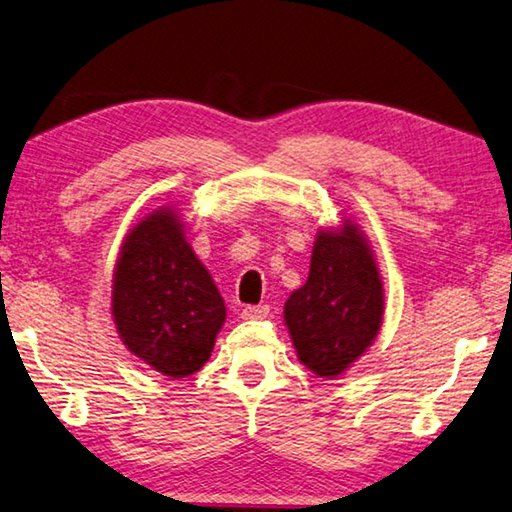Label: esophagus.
I'll return each instance as SVG.
<instances>
[{
	"label": "esophagus",
	"instance_id": "esophagus-1",
	"mask_svg": "<svg viewBox=\"0 0 512 512\" xmlns=\"http://www.w3.org/2000/svg\"><path fill=\"white\" fill-rule=\"evenodd\" d=\"M270 315V306H245L242 308V319H265Z\"/></svg>",
	"mask_w": 512,
	"mask_h": 512
}]
</instances>
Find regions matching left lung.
<instances>
[{
	"label": "left lung",
	"mask_w": 512,
	"mask_h": 512,
	"mask_svg": "<svg viewBox=\"0 0 512 512\" xmlns=\"http://www.w3.org/2000/svg\"><path fill=\"white\" fill-rule=\"evenodd\" d=\"M285 326L299 360L319 378H337L378 337L384 290L373 251L357 224L319 231L310 274L285 301Z\"/></svg>",
	"instance_id": "obj_1"
}]
</instances>
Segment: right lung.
Instances as JSON below:
<instances>
[{
    "label": "right lung",
    "mask_w": 512,
    "mask_h": 512,
    "mask_svg": "<svg viewBox=\"0 0 512 512\" xmlns=\"http://www.w3.org/2000/svg\"><path fill=\"white\" fill-rule=\"evenodd\" d=\"M112 317L128 351L168 378L193 375L211 357L227 308L168 206L125 236L114 267Z\"/></svg>",
    "instance_id": "obj_1"
}]
</instances>
